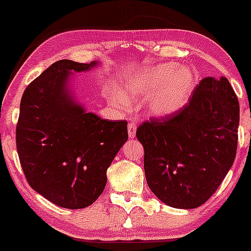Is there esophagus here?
<instances>
[{
	"instance_id": "obj_1",
	"label": "esophagus",
	"mask_w": 251,
	"mask_h": 251,
	"mask_svg": "<svg viewBox=\"0 0 251 251\" xmlns=\"http://www.w3.org/2000/svg\"><path fill=\"white\" fill-rule=\"evenodd\" d=\"M136 130H137V126L136 123H129L128 126V133H129V137L130 138H133V137L136 136Z\"/></svg>"
}]
</instances>
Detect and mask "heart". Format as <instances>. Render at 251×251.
I'll list each match as a JSON object with an SVG mask.
<instances>
[{
	"label": "heart",
	"mask_w": 251,
	"mask_h": 251,
	"mask_svg": "<svg viewBox=\"0 0 251 251\" xmlns=\"http://www.w3.org/2000/svg\"><path fill=\"white\" fill-rule=\"evenodd\" d=\"M197 84V74L188 67L169 63L135 72L123 83L125 94L113 91L111 100L122 109L131 106L130 99L145 98L143 109L152 118L176 114L190 100Z\"/></svg>",
	"instance_id": "1"
}]
</instances>
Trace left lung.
Returning a JSON list of instances; mask_svg holds the SVG:
<instances>
[{
  "label": "left lung",
  "mask_w": 251,
  "mask_h": 251,
  "mask_svg": "<svg viewBox=\"0 0 251 251\" xmlns=\"http://www.w3.org/2000/svg\"><path fill=\"white\" fill-rule=\"evenodd\" d=\"M239 120L238 97L227 78L208 76L179 112L139 126L136 136L144 146L150 190L173 208L203 204L234 162Z\"/></svg>",
  "instance_id": "1"
}]
</instances>
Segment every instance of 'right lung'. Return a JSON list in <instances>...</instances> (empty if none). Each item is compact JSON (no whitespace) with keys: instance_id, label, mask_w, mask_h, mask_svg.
<instances>
[{"instance_id":"1","label":"right lung","mask_w":251,"mask_h":251,"mask_svg":"<svg viewBox=\"0 0 251 251\" xmlns=\"http://www.w3.org/2000/svg\"><path fill=\"white\" fill-rule=\"evenodd\" d=\"M97 66L56 61L20 101L16 143L24 174L34 191L61 208L82 209L97 200L106 171L128 140V122L87 112L72 91L73 73Z\"/></svg>"}]
</instances>
